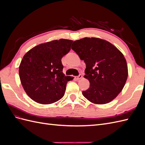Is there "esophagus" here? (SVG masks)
I'll return each instance as SVG.
<instances>
[{"label": "esophagus", "instance_id": "esophagus-1", "mask_svg": "<svg viewBox=\"0 0 145 145\" xmlns=\"http://www.w3.org/2000/svg\"><path fill=\"white\" fill-rule=\"evenodd\" d=\"M75 78H76V80H78L81 79V78H82V74H79V75H78V76H76Z\"/></svg>", "mask_w": 145, "mask_h": 145}]
</instances>
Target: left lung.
<instances>
[{"label": "left lung", "mask_w": 145, "mask_h": 145, "mask_svg": "<svg viewBox=\"0 0 145 145\" xmlns=\"http://www.w3.org/2000/svg\"><path fill=\"white\" fill-rule=\"evenodd\" d=\"M71 49L86 64L84 77L90 85L82 92L83 95L95 104L111 102L123 88L128 78L123 54L111 43L95 37L74 41Z\"/></svg>", "instance_id": "obj_1"}]
</instances>
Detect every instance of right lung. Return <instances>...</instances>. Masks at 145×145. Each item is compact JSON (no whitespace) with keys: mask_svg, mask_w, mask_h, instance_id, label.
<instances>
[{"mask_svg":"<svg viewBox=\"0 0 145 145\" xmlns=\"http://www.w3.org/2000/svg\"><path fill=\"white\" fill-rule=\"evenodd\" d=\"M72 40L61 39L38 45L26 53L19 69L25 91L35 102L51 104L62 99L67 82L73 77L65 76L63 56L71 50Z\"/></svg>","mask_w":145,"mask_h":145,"instance_id":"add662e5","label":"right lung"}]
</instances>
